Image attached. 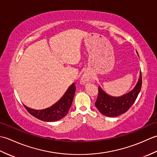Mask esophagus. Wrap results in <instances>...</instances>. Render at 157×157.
Masks as SVG:
<instances>
[{
	"instance_id": "34e87169",
	"label": "esophagus",
	"mask_w": 157,
	"mask_h": 157,
	"mask_svg": "<svg viewBox=\"0 0 157 157\" xmlns=\"http://www.w3.org/2000/svg\"><path fill=\"white\" fill-rule=\"evenodd\" d=\"M90 80V78L88 74H84L83 75V76L81 78V82L82 84H85V83L88 82Z\"/></svg>"
}]
</instances>
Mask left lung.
I'll return each instance as SVG.
<instances>
[{"label": "left lung", "mask_w": 157, "mask_h": 157, "mask_svg": "<svg viewBox=\"0 0 157 157\" xmlns=\"http://www.w3.org/2000/svg\"><path fill=\"white\" fill-rule=\"evenodd\" d=\"M142 73L136 87L128 94L120 97L109 96L98 87L96 107L102 115L107 117H117L127 112L135 102L142 87Z\"/></svg>", "instance_id": "left-lung-1"}]
</instances>
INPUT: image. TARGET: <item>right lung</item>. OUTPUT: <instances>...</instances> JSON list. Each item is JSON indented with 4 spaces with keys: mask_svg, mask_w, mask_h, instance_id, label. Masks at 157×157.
I'll list each match as a JSON object with an SVG mask.
<instances>
[{
    "mask_svg": "<svg viewBox=\"0 0 157 157\" xmlns=\"http://www.w3.org/2000/svg\"><path fill=\"white\" fill-rule=\"evenodd\" d=\"M75 92V86L73 83L69 86L63 97L51 107L42 110H35L28 108L25 105L24 106L29 114L36 118L47 122L56 121L67 114L71 106Z\"/></svg>",
    "mask_w": 157,
    "mask_h": 157,
    "instance_id": "1",
    "label": "right lung"
}]
</instances>
